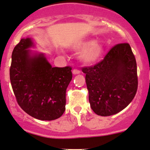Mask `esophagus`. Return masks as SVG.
Returning a JSON list of instances; mask_svg holds the SVG:
<instances>
[{"instance_id": "esophagus-1", "label": "esophagus", "mask_w": 150, "mask_h": 150, "mask_svg": "<svg viewBox=\"0 0 150 150\" xmlns=\"http://www.w3.org/2000/svg\"><path fill=\"white\" fill-rule=\"evenodd\" d=\"M72 73H73L74 75H77V74H79L80 73V70H78V69H74V70H72Z\"/></svg>"}]
</instances>
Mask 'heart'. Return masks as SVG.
I'll return each instance as SVG.
<instances>
[{
	"instance_id": "obj_1",
	"label": "heart",
	"mask_w": 150,
	"mask_h": 150,
	"mask_svg": "<svg viewBox=\"0 0 150 150\" xmlns=\"http://www.w3.org/2000/svg\"><path fill=\"white\" fill-rule=\"evenodd\" d=\"M92 43L93 42L91 41L83 42V43L80 44L79 46L77 47V50H86L90 45L92 44ZM102 52H103V47H102V45H100V44L94 43L82 54V59L86 63L94 62L99 59L100 55L102 54Z\"/></svg>"
}]
</instances>
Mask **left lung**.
Here are the masks:
<instances>
[{"label": "left lung", "instance_id": "left-lung-1", "mask_svg": "<svg viewBox=\"0 0 150 150\" xmlns=\"http://www.w3.org/2000/svg\"><path fill=\"white\" fill-rule=\"evenodd\" d=\"M82 71L86 75L91 107L99 116L119 113L136 95L137 62L128 43L116 45L100 62L83 67Z\"/></svg>", "mask_w": 150, "mask_h": 150}]
</instances>
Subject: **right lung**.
I'll use <instances>...</instances> for the list:
<instances>
[{
  "label": "right lung",
  "instance_id": "obj_1",
  "mask_svg": "<svg viewBox=\"0 0 150 150\" xmlns=\"http://www.w3.org/2000/svg\"><path fill=\"white\" fill-rule=\"evenodd\" d=\"M30 38L21 39L12 52L10 80L19 106L35 119L52 121L65 111L70 66L52 67L43 54H31Z\"/></svg>",
  "mask_w": 150,
  "mask_h": 150
}]
</instances>
